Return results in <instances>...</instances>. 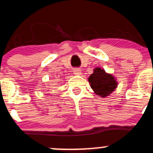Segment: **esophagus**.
Returning a JSON list of instances; mask_svg holds the SVG:
<instances>
[{"label": "esophagus", "instance_id": "34e87169", "mask_svg": "<svg viewBox=\"0 0 153 153\" xmlns=\"http://www.w3.org/2000/svg\"><path fill=\"white\" fill-rule=\"evenodd\" d=\"M81 70L79 68H74V74L75 75H80L81 74Z\"/></svg>", "mask_w": 153, "mask_h": 153}]
</instances>
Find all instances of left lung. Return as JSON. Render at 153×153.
Listing matches in <instances>:
<instances>
[{"label": "left lung", "mask_w": 153, "mask_h": 153, "mask_svg": "<svg viewBox=\"0 0 153 153\" xmlns=\"http://www.w3.org/2000/svg\"><path fill=\"white\" fill-rule=\"evenodd\" d=\"M88 82L95 94L102 97L109 96L117 86V82L113 75L100 67L94 69L93 74L88 77Z\"/></svg>", "instance_id": "8db88e82"}]
</instances>
